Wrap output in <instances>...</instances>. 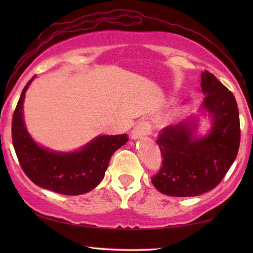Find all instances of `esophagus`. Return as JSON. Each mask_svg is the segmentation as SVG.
<instances>
[{
	"label": "esophagus",
	"instance_id": "esophagus-1",
	"mask_svg": "<svg viewBox=\"0 0 253 253\" xmlns=\"http://www.w3.org/2000/svg\"><path fill=\"white\" fill-rule=\"evenodd\" d=\"M151 124L147 121H140L138 124L134 127V129L131 131V138L137 139L140 138V137H144L148 135L151 132Z\"/></svg>",
	"mask_w": 253,
	"mask_h": 253
}]
</instances>
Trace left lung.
Listing matches in <instances>:
<instances>
[{"instance_id": "8db88e82", "label": "left lung", "mask_w": 253, "mask_h": 253, "mask_svg": "<svg viewBox=\"0 0 253 253\" xmlns=\"http://www.w3.org/2000/svg\"><path fill=\"white\" fill-rule=\"evenodd\" d=\"M205 93L202 108L213 119L211 132L195 138V125H170L160 131L157 144L162 165L152 183L163 194L196 196L220 184L238 155L241 130L237 100L208 70L201 74Z\"/></svg>"}]
</instances>
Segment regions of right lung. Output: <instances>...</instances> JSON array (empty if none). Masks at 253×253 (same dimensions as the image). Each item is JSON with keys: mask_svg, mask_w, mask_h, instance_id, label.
<instances>
[{"mask_svg": "<svg viewBox=\"0 0 253 253\" xmlns=\"http://www.w3.org/2000/svg\"><path fill=\"white\" fill-rule=\"evenodd\" d=\"M25 84L12 118V142L25 175L38 186L65 195H79L95 188L105 176L110 157L128 142V136H99L76 153H53L33 142L23 123Z\"/></svg>", "mask_w": 253, "mask_h": 253, "instance_id": "right-lung-1", "label": "right lung"}]
</instances>
